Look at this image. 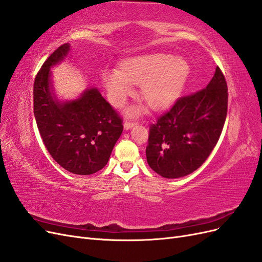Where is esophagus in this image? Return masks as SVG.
<instances>
[{
  "label": "esophagus",
  "mask_w": 262,
  "mask_h": 262,
  "mask_svg": "<svg viewBox=\"0 0 262 262\" xmlns=\"http://www.w3.org/2000/svg\"><path fill=\"white\" fill-rule=\"evenodd\" d=\"M137 123L136 122H130V121H125L124 123H123V128H124V130H130V129H132L134 125H136Z\"/></svg>",
  "instance_id": "34e87169"
}]
</instances>
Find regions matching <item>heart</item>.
Instances as JSON below:
<instances>
[{"label": "heart", "instance_id": "heart-1", "mask_svg": "<svg viewBox=\"0 0 262 262\" xmlns=\"http://www.w3.org/2000/svg\"><path fill=\"white\" fill-rule=\"evenodd\" d=\"M190 66L184 58L166 53L137 55L125 60L121 71L107 69L102 80L108 98L116 107L122 106L134 94V84L142 85V96L153 108L167 107L184 92L190 76ZM141 109L133 107L130 114Z\"/></svg>", "mask_w": 262, "mask_h": 262}]
</instances>
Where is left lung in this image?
<instances>
[{
	"label": "left lung",
	"mask_w": 262,
	"mask_h": 262,
	"mask_svg": "<svg viewBox=\"0 0 262 262\" xmlns=\"http://www.w3.org/2000/svg\"><path fill=\"white\" fill-rule=\"evenodd\" d=\"M226 114L227 84L216 68L205 89L178 99L150 125L146 147L149 167L168 179L196 170L216 145Z\"/></svg>",
	"instance_id": "8db88e82"
}]
</instances>
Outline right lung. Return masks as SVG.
<instances>
[{"instance_id":"obj_1","label":"right lung","mask_w":262,"mask_h":262,"mask_svg":"<svg viewBox=\"0 0 262 262\" xmlns=\"http://www.w3.org/2000/svg\"><path fill=\"white\" fill-rule=\"evenodd\" d=\"M71 51L64 43L45 61L34 83V114L43 144L61 167L75 175H92L104 168L123 126L121 118L89 87L74 99L57 96L51 69Z\"/></svg>"}]
</instances>
